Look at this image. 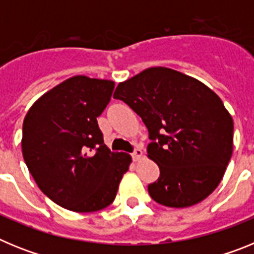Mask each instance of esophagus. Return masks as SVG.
<instances>
[{"instance_id":"esophagus-1","label":"esophagus","mask_w":254,"mask_h":254,"mask_svg":"<svg viewBox=\"0 0 254 254\" xmlns=\"http://www.w3.org/2000/svg\"><path fill=\"white\" fill-rule=\"evenodd\" d=\"M131 155H132V159H133L134 161H138L141 158H142V150H141L140 147H136Z\"/></svg>"}]
</instances>
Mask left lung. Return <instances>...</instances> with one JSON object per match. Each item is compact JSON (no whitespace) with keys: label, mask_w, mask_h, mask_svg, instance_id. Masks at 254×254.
Returning <instances> with one entry per match:
<instances>
[{"label":"left lung","mask_w":254,"mask_h":254,"mask_svg":"<svg viewBox=\"0 0 254 254\" xmlns=\"http://www.w3.org/2000/svg\"><path fill=\"white\" fill-rule=\"evenodd\" d=\"M149 129L147 156L160 177L147 190L168 207H190L210 196L233 154V118L205 84L167 67L121 82L113 94Z\"/></svg>","instance_id":"obj_1"}]
</instances>
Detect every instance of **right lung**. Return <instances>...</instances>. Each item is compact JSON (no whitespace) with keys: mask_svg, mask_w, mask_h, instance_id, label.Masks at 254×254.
<instances>
[{"mask_svg":"<svg viewBox=\"0 0 254 254\" xmlns=\"http://www.w3.org/2000/svg\"><path fill=\"white\" fill-rule=\"evenodd\" d=\"M111 80L73 76L42 95L22 123V156L35 183L57 205L94 212L116 198L131 156L104 145L96 118L111 100Z\"/></svg>","mask_w":254,"mask_h":254,"instance_id":"obj_1","label":"right lung"}]
</instances>
